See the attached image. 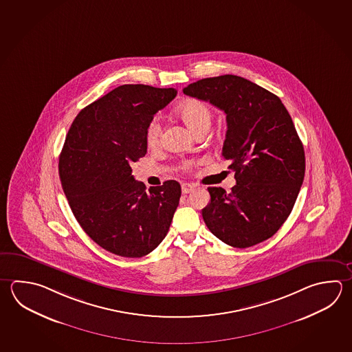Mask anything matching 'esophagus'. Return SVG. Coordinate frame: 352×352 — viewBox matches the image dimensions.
I'll return each instance as SVG.
<instances>
[{"mask_svg": "<svg viewBox=\"0 0 352 352\" xmlns=\"http://www.w3.org/2000/svg\"><path fill=\"white\" fill-rule=\"evenodd\" d=\"M192 189H194V186L190 184V183H183L182 184V192H184V194L192 192Z\"/></svg>", "mask_w": 352, "mask_h": 352, "instance_id": "esophagus-1", "label": "esophagus"}]
</instances>
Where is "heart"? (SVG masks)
Instances as JSON below:
<instances>
[{
  "mask_svg": "<svg viewBox=\"0 0 352 352\" xmlns=\"http://www.w3.org/2000/svg\"><path fill=\"white\" fill-rule=\"evenodd\" d=\"M179 116L184 120L186 126L195 133L201 128H209L212 123V109L204 102L198 100H190L180 106ZM160 118H153L146 126V140L149 146H155L160 143ZM184 169L190 168V163H183Z\"/></svg>",
  "mask_w": 352,
  "mask_h": 352,
  "instance_id": "obj_1",
  "label": "heart"
}]
</instances>
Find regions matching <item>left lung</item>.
I'll list each match as a JSON object with an SVG mask.
<instances>
[{"mask_svg":"<svg viewBox=\"0 0 352 352\" xmlns=\"http://www.w3.org/2000/svg\"><path fill=\"white\" fill-rule=\"evenodd\" d=\"M183 92L226 114L223 158L236 184L232 192L209 186L201 210L210 232L234 248L272 238L290 215L305 175V152L278 96L239 76L197 80Z\"/></svg>","mask_w":352,"mask_h":352,"instance_id":"8db88e82","label":"left lung"}]
</instances>
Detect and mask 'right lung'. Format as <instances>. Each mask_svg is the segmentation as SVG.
I'll use <instances>...</instances> for the list:
<instances>
[{
    "mask_svg": "<svg viewBox=\"0 0 352 352\" xmlns=\"http://www.w3.org/2000/svg\"><path fill=\"white\" fill-rule=\"evenodd\" d=\"M174 88L123 85L83 108L67 133L60 183L82 229L107 252L142 258L166 238L179 206L177 180L146 192L133 163L146 153V126Z\"/></svg>",
    "mask_w": 352,
    "mask_h": 352,
    "instance_id": "right-lung-1",
    "label": "right lung"
}]
</instances>
